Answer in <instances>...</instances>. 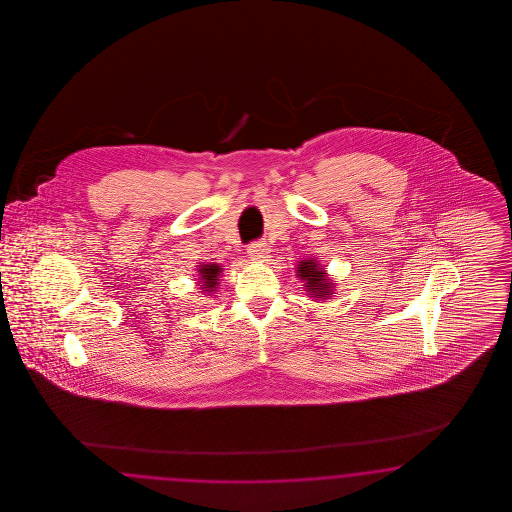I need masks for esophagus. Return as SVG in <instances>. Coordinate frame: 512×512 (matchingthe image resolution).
<instances>
[{
  "instance_id": "obj_1",
  "label": "esophagus",
  "mask_w": 512,
  "mask_h": 512,
  "mask_svg": "<svg viewBox=\"0 0 512 512\" xmlns=\"http://www.w3.org/2000/svg\"><path fill=\"white\" fill-rule=\"evenodd\" d=\"M268 244L266 242H253V244H249L248 246V255L251 259H255V261H261L264 259L266 255H268Z\"/></svg>"
}]
</instances>
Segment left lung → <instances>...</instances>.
Instances as JSON below:
<instances>
[{"mask_svg": "<svg viewBox=\"0 0 512 512\" xmlns=\"http://www.w3.org/2000/svg\"><path fill=\"white\" fill-rule=\"evenodd\" d=\"M296 274L300 279L306 281V289L308 293L315 296V298H328L332 293V283L326 281L325 270H321L315 261H300L296 264Z\"/></svg>", "mask_w": 512, "mask_h": 512, "instance_id": "1", "label": "left lung"}]
</instances>
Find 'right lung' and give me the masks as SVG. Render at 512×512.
Returning <instances> with one entry per match:
<instances>
[{
  "label": "right lung",
  "instance_id": "right-lung-1",
  "mask_svg": "<svg viewBox=\"0 0 512 512\" xmlns=\"http://www.w3.org/2000/svg\"><path fill=\"white\" fill-rule=\"evenodd\" d=\"M201 274L202 289L204 291H214L217 289V281H219V274H221V266L219 264H202L199 268Z\"/></svg>",
  "mask_w": 512,
  "mask_h": 512
}]
</instances>
